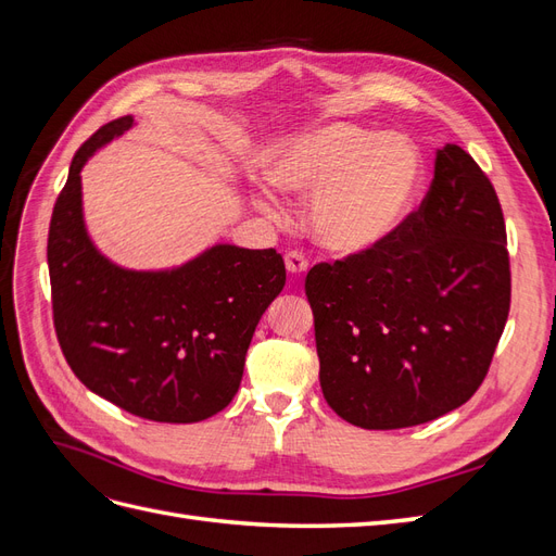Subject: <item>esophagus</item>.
Listing matches in <instances>:
<instances>
[{"label": "esophagus", "mask_w": 556, "mask_h": 556, "mask_svg": "<svg viewBox=\"0 0 556 556\" xmlns=\"http://www.w3.org/2000/svg\"><path fill=\"white\" fill-rule=\"evenodd\" d=\"M285 266H288L290 274L301 276L308 268V260H306L304 252L292 250V252H288V255H285Z\"/></svg>", "instance_id": "esophagus-1"}]
</instances>
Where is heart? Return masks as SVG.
Instances as JSON below:
<instances>
[{"mask_svg":"<svg viewBox=\"0 0 556 556\" xmlns=\"http://www.w3.org/2000/svg\"><path fill=\"white\" fill-rule=\"evenodd\" d=\"M264 172L282 192L311 194L308 233L336 257L384 245L425 190V162L413 141L352 123L280 139L268 148Z\"/></svg>","mask_w":556,"mask_h":556,"instance_id":"b5f03b06","label":"heart"}]
</instances>
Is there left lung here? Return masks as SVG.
<instances>
[{
  "mask_svg": "<svg viewBox=\"0 0 556 556\" xmlns=\"http://www.w3.org/2000/svg\"><path fill=\"white\" fill-rule=\"evenodd\" d=\"M319 384L362 429H403L459 408L482 384L510 311L506 223L466 150L435 153L433 180L394 237L306 276Z\"/></svg>",
  "mask_w": 556,
  "mask_h": 556,
  "instance_id": "obj_1",
  "label": "left lung"
}]
</instances>
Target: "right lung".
Listing matches in <instances>:
<instances>
[{
    "label": "right lung",
    "instance_id": "right-lung-1",
    "mask_svg": "<svg viewBox=\"0 0 556 556\" xmlns=\"http://www.w3.org/2000/svg\"><path fill=\"white\" fill-rule=\"evenodd\" d=\"M134 125L125 115L83 143L48 229L53 323L66 364L90 392L153 422H201L229 406L245 352L285 288L274 248L213 245L172 271H129L86 231L80 169Z\"/></svg>",
    "mask_w": 556,
    "mask_h": 556
}]
</instances>
